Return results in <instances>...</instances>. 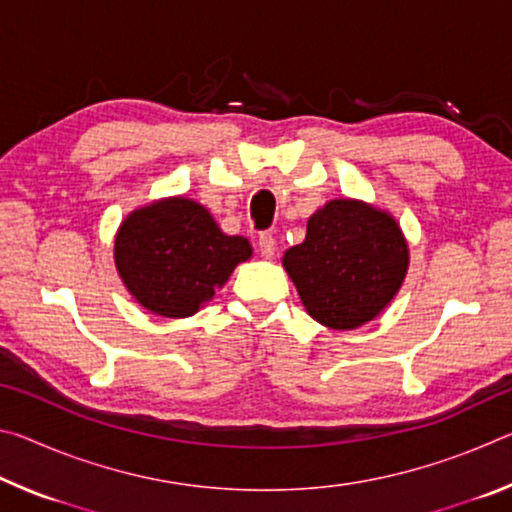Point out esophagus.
I'll use <instances>...</instances> for the list:
<instances>
[{
    "label": "esophagus",
    "instance_id": "1",
    "mask_svg": "<svg viewBox=\"0 0 512 512\" xmlns=\"http://www.w3.org/2000/svg\"><path fill=\"white\" fill-rule=\"evenodd\" d=\"M257 246H259V253H262V257L271 259L275 255V237L271 235V232H262L257 239Z\"/></svg>",
    "mask_w": 512,
    "mask_h": 512
}]
</instances>
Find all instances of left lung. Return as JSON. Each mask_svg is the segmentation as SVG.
I'll return each instance as SVG.
<instances>
[{
  "label": "left lung",
  "mask_w": 512,
  "mask_h": 512,
  "mask_svg": "<svg viewBox=\"0 0 512 512\" xmlns=\"http://www.w3.org/2000/svg\"><path fill=\"white\" fill-rule=\"evenodd\" d=\"M409 259L391 212L334 198L309 216L305 241L284 253L282 266L311 318L329 329H357L391 305Z\"/></svg>",
  "instance_id": "1"
}]
</instances>
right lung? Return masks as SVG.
<instances>
[{
    "mask_svg": "<svg viewBox=\"0 0 512 512\" xmlns=\"http://www.w3.org/2000/svg\"><path fill=\"white\" fill-rule=\"evenodd\" d=\"M250 257L246 237L225 235L207 207L187 196L137 207L115 235L121 282L162 318L194 316Z\"/></svg>",
    "mask_w": 512,
    "mask_h": 512,
    "instance_id": "obj_1",
    "label": "right lung"
}]
</instances>
